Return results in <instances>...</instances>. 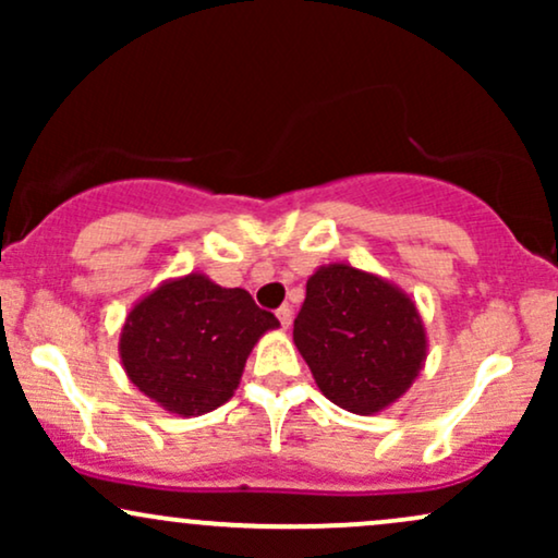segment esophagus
<instances>
[{
    "mask_svg": "<svg viewBox=\"0 0 558 558\" xmlns=\"http://www.w3.org/2000/svg\"><path fill=\"white\" fill-rule=\"evenodd\" d=\"M278 319H280V325H283L286 330L291 328V319H293V312H291V306H280V310H278Z\"/></svg>",
    "mask_w": 558,
    "mask_h": 558,
    "instance_id": "obj_1",
    "label": "esophagus"
}]
</instances>
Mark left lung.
Listing matches in <instances>:
<instances>
[{
	"label": "left lung",
	"instance_id": "8db88e82",
	"mask_svg": "<svg viewBox=\"0 0 558 558\" xmlns=\"http://www.w3.org/2000/svg\"><path fill=\"white\" fill-rule=\"evenodd\" d=\"M293 343L325 399L362 417L399 401L427 360L414 299L349 262H330L310 275Z\"/></svg>",
	"mask_w": 558,
	"mask_h": 558
}]
</instances>
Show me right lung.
Returning a JSON list of instances; mask_svg holds the SVG:
<instances>
[{"mask_svg":"<svg viewBox=\"0 0 558 558\" xmlns=\"http://www.w3.org/2000/svg\"><path fill=\"white\" fill-rule=\"evenodd\" d=\"M280 328L243 288H222L204 272L162 280L128 312L120 362L128 380L165 412L198 417L239 388L248 354Z\"/></svg>","mask_w":558,"mask_h":558,"instance_id":"right-lung-1","label":"right lung"}]
</instances>
